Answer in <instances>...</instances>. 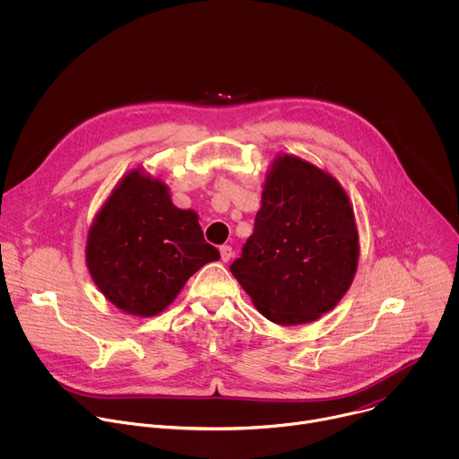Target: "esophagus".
Segmentation results:
<instances>
[{"label":"esophagus","instance_id":"obj_1","mask_svg":"<svg viewBox=\"0 0 459 459\" xmlns=\"http://www.w3.org/2000/svg\"><path fill=\"white\" fill-rule=\"evenodd\" d=\"M220 254H221V261H230L232 259V255H234V250H232V247L230 245H223V247H220Z\"/></svg>","mask_w":459,"mask_h":459}]
</instances>
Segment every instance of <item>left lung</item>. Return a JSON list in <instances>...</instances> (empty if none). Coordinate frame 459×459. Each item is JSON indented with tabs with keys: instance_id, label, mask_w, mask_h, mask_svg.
Listing matches in <instances>:
<instances>
[{
	"instance_id": "8db88e82",
	"label": "left lung",
	"mask_w": 459,
	"mask_h": 459,
	"mask_svg": "<svg viewBox=\"0 0 459 459\" xmlns=\"http://www.w3.org/2000/svg\"><path fill=\"white\" fill-rule=\"evenodd\" d=\"M359 236L340 181L280 154L264 183L254 232L230 273L254 307L278 325H303L333 310L358 271Z\"/></svg>"
}]
</instances>
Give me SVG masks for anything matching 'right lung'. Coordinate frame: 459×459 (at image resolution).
Returning a JSON list of instances; mask_svg holds the SVG:
<instances>
[{
  "instance_id": "right-lung-1",
  "label": "right lung",
  "mask_w": 459,
  "mask_h": 459,
  "mask_svg": "<svg viewBox=\"0 0 459 459\" xmlns=\"http://www.w3.org/2000/svg\"><path fill=\"white\" fill-rule=\"evenodd\" d=\"M85 259L96 287L116 308L152 317L220 252L205 243L198 214L178 209L169 186L138 167L119 179L98 211Z\"/></svg>"
}]
</instances>
